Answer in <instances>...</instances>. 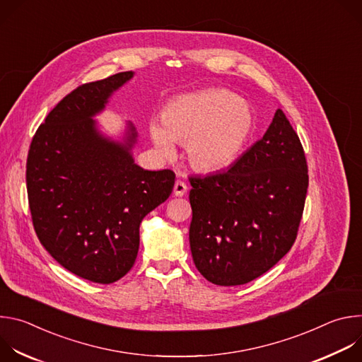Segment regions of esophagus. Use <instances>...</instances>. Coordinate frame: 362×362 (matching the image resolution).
Instances as JSON below:
<instances>
[{"label":"esophagus","mask_w":362,"mask_h":362,"mask_svg":"<svg viewBox=\"0 0 362 362\" xmlns=\"http://www.w3.org/2000/svg\"><path fill=\"white\" fill-rule=\"evenodd\" d=\"M186 192H187V186H186V183H185V182H182V180H176L175 187H173V193H175V196H183Z\"/></svg>","instance_id":"34e87169"}]
</instances>
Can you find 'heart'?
I'll use <instances>...</instances> for the list:
<instances>
[{"instance_id":"1","label":"heart","mask_w":362,"mask_h":362,"mask_svg":"<svg viewBox=\"0 0 362 362\" xmlns=\"http://www.w3.org/2000/svg\"><path fill=\"white\" fill-rule=\"evenodd\" d=\"M255 120L246 103L225 88H206L177 95L168 103L162 124H150V139L160 156L186 144L189 163L200 172L229 168L242 153Z\"/></svg>"}]
</instances>
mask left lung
Returning <instances> with one entry per match:
<instances>
[{"instance_id":"1","label":"left lung","mask_w":362,"mask_h":362,"mask_svg":"<svg viewBox=\"0 0 362 362\" xmlns=\"http://www.w3.org/2000/svg\"><path fill=\"white\" fill-rule=\"evenodd\" d=\"M189 242L197 271L221 286L264 275L292 247L308 189L302 144L281 109L226 170L190 177Z\"/></svg>"}]
</instances>
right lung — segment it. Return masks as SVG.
Segmentation results:
<instances>
[{"instance_id":"1","label":"right lung","mask_w":362,"mask_h":362,"mask_svg":"<svg viewBox=\"0 0 362 362\" xmlns=\"http://www.w3.org/2000/svg\"><path fill=\"white\" fill-rule=\"evenodd\" d=\"M134 76L123 71L83 84L48 113L27 159L35 233L54 259L95 284H113L134 265L143 218L172 193L175 173L144 170L133 159L136 127L122 140L93 119Z\"/></svg>"}]
</instances>
